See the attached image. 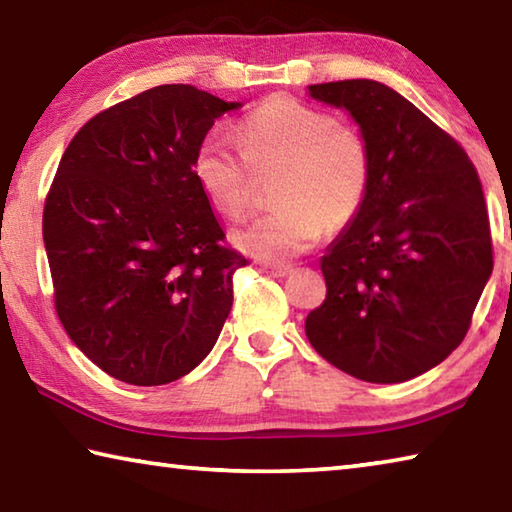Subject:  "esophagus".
I'll use <instances>...</instances> for the list:
<instances>
[{"mask_svg":"<svg viewBox=\"0 0 512 512\" xmlns=\"http://www.w3.org/2000/svg\"><path fill=\"white\" fill-rule=\"evenodd\" d=\"M262 268L273 277H287L293 271L291 266H284V264H262Z\"/></svg>","mask_w":512,"mask_h":512,"instance_id":"34e87169","label":"esophagus"}]
</instances>
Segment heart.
Wrapping results in <instances>:
<instances>
[{"mask_svg": "<svg viewBox=\"0 0 512 512\" xmlns=\"http://www.w3.org/2000/svg\"><path fill=\"white\" fill-rule=\"evenodd\" d=\"M239 142L207 133L194 153V178L216 212L237 216L250 203V169H282L277 210L235 230V244L262 262H287L314 248L325 225L343 228L366 201L372 158L368 142L325 110L271 97L239 124Z\"/></svg>", "mask_w": 512, "mask_h": 512, "instance_id": "obj_1", "label": "heart"}]
</instances>
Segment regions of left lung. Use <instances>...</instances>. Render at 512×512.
<instances>
[{
    "instance_id": "left-lung-1",
    "label": "left lung",
    "mask_w": 512,
    "mask_h": 512,
    "mask_svg": "<svg viewBox=\"0 0 512 512\" xmlns=\"http://www.w3.org/2000/svg\"><path fill=\"white\" fill-rule=\"evenodd\" d=\"M307 90L348 110L372 158L366 201L320 259L327 298L305 320L307 339L352 377L400 384L461 345L490 280L479 173L454 137L384 83Z\"/></svg>"
}]
</instances>
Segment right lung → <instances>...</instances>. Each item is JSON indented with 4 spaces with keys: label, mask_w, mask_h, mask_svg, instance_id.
Instances as JSON below:
<instances>
[{
    "label": "right lung",
    "mask_w": 512,
    "mask_h": 512,
    "mask_svg": "<svg viewBox=\"0 0 512 512\" xmlns=\"http://www.w3.org/2000/svg\"><path fill=\"white\" fill-rule=\"evenodd\" d=\"M241 106L158 85L92 117L63 153L42 214L56 311L110 377L169 384L219 339L248 259L223 246L192 164L214 119Z\"/></svg>",
    "instance_id": "add662e5"
}]
</instances>
